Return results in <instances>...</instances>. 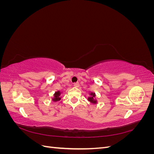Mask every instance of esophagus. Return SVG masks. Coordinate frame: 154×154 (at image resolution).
<instances>
[{
  "label": "esophagus",
  "mask_w": 154,
  "mask_h": 154,
  "mask_svg": "<svg viewBox=\"0 0 154 154\" xmlns=\"http://www.w3.org/2000/svg\"><path fill=\"white\" fill-rule=\"evenodd\" d=\"M73 85H74V87H78L79 86H80V84H79L78 82H76V83H73Z\"/></svg>",
  "instance_id": "obj_1"
}]
</instances>
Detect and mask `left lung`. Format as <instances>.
I'll return each instance as SVG.
<instances>
[{"mask_svg": "<svg viewBox=\"0 0 154 154\" xmlns=\"http://www.w3.org/2000/svg\"><path fill=\"white\" fill-rule=\"evenodd\" d=\"M95 97H96L95 93L91 92L90 93V96L88 97V100L91 103H92L96 104L97 103V100L95 99Z\"/></svg>", "mask_w": 154, "mask_h": 154, "instance_id": "obj_1", "label": "left lung"}]
</instances>
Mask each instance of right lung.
I'll return each instance as SVG.
<instances>
[{"label":"right lung","mask_w":154,"mask_h":154,"mask_svg":"<svg viewBox=\"0 0 154 154\" xmlns=\"http://www.w3.org/2000/svg\"><path fill=\"white\" fill-rule=\"evenodd\" d=\"M60 94H61V92L58 91L57 92H55V93L54 94V97L52 99V100L54 102L60 101L61 100V97H60Z\"/></svg>","instance_id":"add662e5"}]
</instances>
